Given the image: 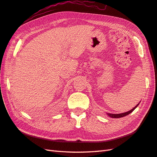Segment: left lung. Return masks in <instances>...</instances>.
I'll return each instance as SVG.
<instances>
[{"mask_svg": "<svg viewBox=\"0 0 157 157\" xmlns=\"http://www.w3.org/2000/svg\"><path fill=\"white\" fill-rule=\"evenodd\" d=\"M140 102L136 105L134 108H132V109H131L130 111H127V112H124V113H119V114H113V113H107V115L109 116V117H111V118H121V117H125V116L128 115V114H130L131 113H132V111H133L136 107H137V106L139 105Z\"/></svg>", "mask_w": 157, "mask_h": 157, "instance_id": "8db88e82", "label": "left lung"}]
</instances>
